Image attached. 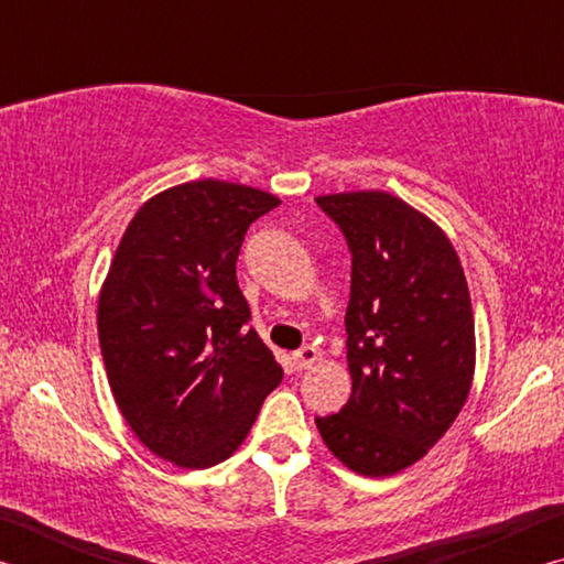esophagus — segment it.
Segmentation results:
<instances>
[{"label": "esophagus", "mask_w": 564, "mask_h": 564, "mask_svg": "<svg viewBox=\"0 0 564 564\" xmlns=\"http://www.w3.org/2000/svg\"><path fill=\"white\" fill-rule=\"evenodd\" d=\"M318 360V350L313 346H303L293 352V366L295 370H308L313 362Z\"/></svg>", "instance_id": "1"}]
</instances>
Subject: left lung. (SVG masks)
<instances>
[{"instance_id":"1","label":"left lung","mask_w":564,"mask_h":564,"mask_svg":"<svg viewBox=\"0 0 564 564\" xmlns=\"http://www.w3.org/2000/svg\"><path fill=\"white\" fill-rule=\"evenodd\" d=\"M350 251L352 393L316 417L350 470L386 477L441 441L470 393L475 323L463 265L431 218L383 191L318 196Z\"/></svg>"}]
</instances>
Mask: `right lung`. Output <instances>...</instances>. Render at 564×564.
Returning <instances> with one entry per match:
<instances>
[{"label": "right lung", "mask_w": 564, "mask_h": 564, "mask_svg": "<svg viewBox=\"0 0 564 564\" xmlns=\"http://www.w3.org/2000/svg\"><path fill=\"white\" fill-rule=\"evenodd\" d=\"M281 202L191 181L139 208L99 295V346L121 415L151 453L188 470L224 463L283 370L236 281L243 236Z\"/></svg>", "instance_id": "add662e5"}]
</instances>
